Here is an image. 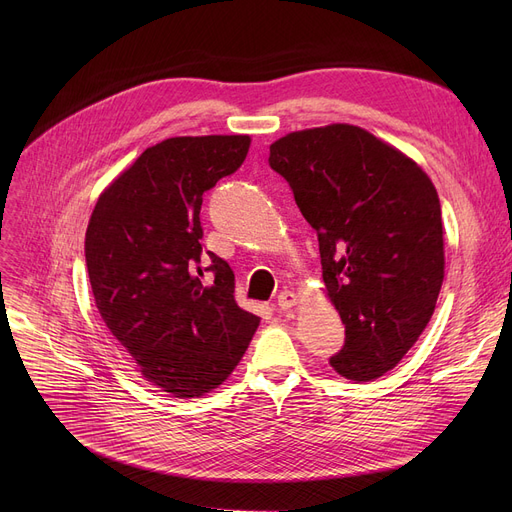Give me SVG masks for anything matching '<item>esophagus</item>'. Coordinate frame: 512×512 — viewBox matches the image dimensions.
<instances>
[{
    "instance_id": "obj_1",
    "label": "esophagus",
    "mask_w": 512,
    "mask_h": 512,
    "mask_svg": "<svg viewBox=\"0 0 512 512\" xmlns=\"http://www.w3.org/2000/svg\"><path fill=\"white\" fill-rule=\"evenodd\" d=\"M297 294H294L292 290H282L280 294H278V307L280 309H290V307H294L297 305Z\"/></svg>"
}]
</instances>
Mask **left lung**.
Returning <instances> with one entry per match:
<instances>
[{
	"mask_svg": "<svg viewBox=\"0 0 512 512\" xmlns=\"http://www.w3.org/2000/svg\"><path fill=\"white\" fill-rule=\"evenodd\" d=\"M270 166L317 232L328 297L344 324L330 365L371 382L409 353L444 280L436 186L411 157L353 124L290 132Z\"/></svg>",
	"mask_w": 512,
	"mask_h": 512,
	"instance_id": "left-lung-1",
	"label": "left lung"
}]
</instances>
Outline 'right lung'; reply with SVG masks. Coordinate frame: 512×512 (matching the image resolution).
Returning a JSON list of instances; mask_svg holds the SVG:
<instances>
[{"mask_svg": "<svg viewBox=\"0 0 512 512\" xmlns=\"http://www.w3.org/2000/svg\"><path fill=\"white\" fill-rule=\"evenodd\" d=\"M249 145L247 134L161 141L91 213L85 259L99 315L143 378L176 398L218 388L259 326L234 301L230 265L203 253L199 220L203 193L242 166Z\"/></svg>", "mask_w": 512, "mask_h": 512, "instance_id": "right-lung-1", "label": "right lung"}]
</instances>
